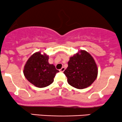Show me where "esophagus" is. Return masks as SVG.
Segmentation results:
<instances>
[{"instance_id":"obj_1","label":"esophagus","mask_w":122,"mask_h":122,"mask_svg":"<svg viewBox=\"0 0 122 122\" xmlns=\"http://www.w3.org/2000/svg\"><path fill=\"white\" fill-rule=\"evenodd\" d=\"M65 68H64V67H62V68H61V69H60V71L62 72H64V71H65Z\"/></svg>"}]
</instances>
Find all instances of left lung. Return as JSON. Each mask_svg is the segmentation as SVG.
Wrapping results in <instances>:
<instances>
[{"label": "left lung", "instance_id": "left-lung-1", "mask_svg": "<svg viewBox=\"0 0 122 122\" xmlns=\"http://www.w3.org/2000/svg\"><path fill=\"white\" fill-rule=\"evenodd\" d=\"M68 66L64 72L69 85L78 89L87 87L95 81L98 69L92 56L85 50H81L70 57Z\"/></svg>", "mask_w": 122, "mask_h": 122}]
</instances>
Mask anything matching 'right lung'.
I'll return each instance as SVG.
<instances>
[{"mask_svg":"<svg viewBox=\"0 0 122 122\" xmlns=\"http://www.w3.org/2000/svg\"><path fill=\"white\" fill-rule=\"evenodd\" d=\"M58 72L53 64L49 63V56L41 54V52H36L29 57L23 71L26 79L39 88L51 85Z\"/></svg>","mask_w":122,"mask_h":122,"instance_id":"1","label":"right lung"}]
</instances>
